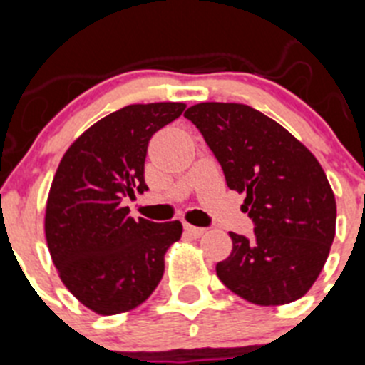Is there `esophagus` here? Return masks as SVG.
Listing matches in <instances>:
<instances>
[{
	"instance_id": "34e87169",
	"label": "esophagus",
	"mask_w": 365,
	"mask_h": 365,
	"mask_svg": "<svg viewBox=\"0 0 365 365\" xmlns=\"http://www.w3.org/2000/svg\"><path fill=\"white\" fill-rule=\"evenodd\" d=\"M185 232L188 235H192V237H201V235L205 234V228L192 227V225H185Z\"/></svg>"
}]
</instances>
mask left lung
I'll return each instance as SVG.
<instances>
[{
  "label": "left lung",
  "instance_id": "8db88e82",
  "mask_svg": "<svg viewBox=\"0 0 365 365\" xmlns=\"http://www.w3.org/2000/svg\"><path fill=\"white\" fill-rule=\"evenodd\" d=\"M185 117L221 164L254 237L230 232L232 252L217 278L256 305L302 298L325 265L336 228V201L314 155L278 122L245 104L202 102Z\"/></svg>",
  "mask_w": 365,
  "mask_h": 365
}]
</instances>
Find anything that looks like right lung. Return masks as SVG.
<instances>
[{"label": "right lung", "instance_id": "add662e5", "mask_svg": "<svg viewBox=\"0 0 365 365\" xmlns=\"http://www.w3.org/2000/svg\"><path fill=\"white\" fill-rule=\"evenodd\" d=\"M185 108L125 106L76 138L58 166L45 210L47 247L63 285L98 314L146 302L163 279L168 247L180 240L179 221H135L124 201L148 190L150 138Z\"/></svg>", "mask_w": 365, "mask_h": 365}]
</instances>
